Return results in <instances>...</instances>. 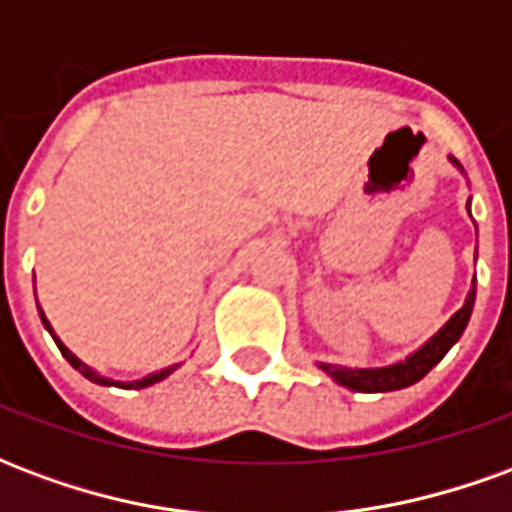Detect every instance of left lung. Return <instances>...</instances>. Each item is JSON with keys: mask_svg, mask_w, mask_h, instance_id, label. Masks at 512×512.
Listing matches in <instances>:
<instances>
[{"mask_svg": "<svg viewBox=\"0 0 512 512\" xmlns=\"http://www.w3.org/2000/svg\"><path fill=\"white\" fill-rule=\"evenodd\" d=\"M450 161L455 167H461L455 158L450 156ZM469 208V205H466ZM474 285L469 290V296L463 301V307L455 315H452L450 321L441 326L439 332L430 337L428 343L422 345L419 351L408 356L406 362H397V365L389 367H340V365H326V362H318L326 376H332L334 381L340 386H348V389H354V392H395V389H406V386L417 384L419 378H425L433 370V367L439 365L444 354L450 351L452 345L461 340L463 329H466V323L472 318V307H474Z\"/></svg>", "mask_w": 512, "mask_h": 512, "instance_id": "left-lung-1", "label": "left lung"}]
</instances>
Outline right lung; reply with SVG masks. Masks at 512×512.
Segmentation results:
<instances>
[{"mask_svg": "<svg viewBox=\"0 0 512 512\" xmlns=\"http://www.w3.org/2000/svg\"><path fill=\"white\" fill-rule=\"evenodd\" d=\"M38 310H40V307H38ZM40 321H43V326L49 329V334H51V337H54V343H57V348H60V351H62V356H65V359H68V362H71V365L76 367V370H79V373H82L84 378H90L93 384H101V386H120V389H145V386L158 384V381H164V378H167L169 373H175V370H178V365L164 367V370H158V373H150V376H145V378H136V381H115V378H106V376H101V373H95L93 367L84 365V362H82V359H79V356H73L71 351H68V348H65V345L60 343V337L54 334V329H51V323L46 321V315H43V310H40Z\"/></svg>", "mask_w": 512, "mask_h": 512, "instance_id": "obj_1", "label": "right lung"}]
</instances>
